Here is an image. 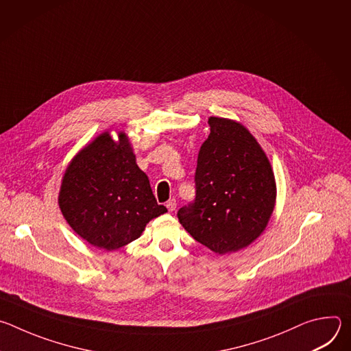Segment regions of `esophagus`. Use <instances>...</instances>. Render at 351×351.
Returning a JSON list of instances; mask_svg holds the SVG:
<instances>
[{
    "instance_id": "obj_1",
    "label": "esophagus",
    "mask_w": 351,
    "mask_h": 351,
    "mask_svg": "<svg viewBox=\"0 0 351 351\" xmlns=\"http://www.w3.org/2000/svg\"><path fill=\"white\" fill-rule=\"evenodd\" d=\"M167 208H168L169 213H173V211H175V208H176V199H175V198L168 199V202H167Z\"/></svg>"
}]
</instances>
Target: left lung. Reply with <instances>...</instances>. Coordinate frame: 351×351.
<instances>
[{
  "instance_id": "left-lung-1",
  "label": "left lung",
  "mask_w": 351,
  "mask_h": 351,
  "mask_svg": "<svg viewBox=\"0 0 351 351\" xmlns=\"http://www.w3.org/2000/svg\"><path fill=\"white\" fill-rule=\"evenodd\" d=\"M199 148L195 198L178 211L194 240L217 254L252 244L274 213L276 184L264 149L241 123L211 117Z\"/></svg>"
}]
</instances>
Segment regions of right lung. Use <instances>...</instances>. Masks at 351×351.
I'll return each mask as SVG.
<instances>
[{
    "label": "right lung",
    "mask_w": 351,
    "mask_h": 351,
    "mask_svg": "<svg viewBox=\"0 0 351 351\" xmlns=\"http://www.w3.org/2000/svg\"><path fill=\"white\" fill-rule=\"evenodd\" d=\"M60 208L69 226L91 245L121 248L140 237L145 225L165 214L123 132H108L75 156L62 178Z\"/></svg>",
    "instance_id": "obj_1"
}]
</instances>
